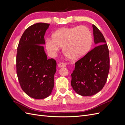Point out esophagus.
<instances>
[{
  "label": "esophagus",
  "mask_w": 125,
  "mask_h": 125,
  "mask_svg": "<svg viewBox=\"0 0 125 125\" xmlns=\"http://www.w3.org/2000/svg\"><path fill=\"white\" fill-rule=\"evenodd\" d=\"M58 67L59 68L65 67H66V64L64 62H59L58 65Z\"/></svg>",
  "instance_id": "1"
}]
</instances>
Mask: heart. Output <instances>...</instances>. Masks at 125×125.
I'll list each match as a JSON object with an SVG mask.
<instances>
[{
  "label": "heart",
  "mask_w": 125,
  "mask_h": 125,
  "mask_svg": "<svg viewBox=\"0 0 125 125\" xmlns=\"http://www.w3.org/2000/svg\"><path fill=\"white\" fill-rule=\"evenodd\" d=\"M52 40L46 41V48L51 55H55L63 47V53L68 58L76 61L83 57L90 51L92 35L85 26L62 28L52 35Z\"/></svg>",
  "instance_id": "1"
}]
</instances>
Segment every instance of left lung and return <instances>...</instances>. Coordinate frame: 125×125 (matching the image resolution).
Masks as SVG:
<instances>
[{"label": "left lung", "instance_id": "left-lung-1", "mask_svg": "<svg viewBox=\"0 0 125 125\" xmlns=\"http://www.w3.org/2000/svg\"><path fill=\"white\" fill-rule=\"evenodd\" d=\"M94 42L96 46L75 63L71 85L74 91L84 96L93 95L103 89L109 70V56L104 37L92 25Z\"/></svg>", "mask_w": 125, "mask_h": 125}]
</instances>
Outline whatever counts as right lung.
<instances>
[{
    "label": "right lung",
    "instance_id": "obj_1",
    "mask_svg": "<svg viewBox=\"0 0 125 125\" xmlns=\"http://www.w3.org/2000/svg\"><path fill=\"white\" fill-rule=\"evenodd\" d=\"M50 24L37 23L30 26L22 34L17 48V73L23 91L35 99L51 95L54 85L56 62L47 59L42 45Z\"/></svg>",
    "mask_w": 125,
    "mask_h": 125
}]
</instances>
